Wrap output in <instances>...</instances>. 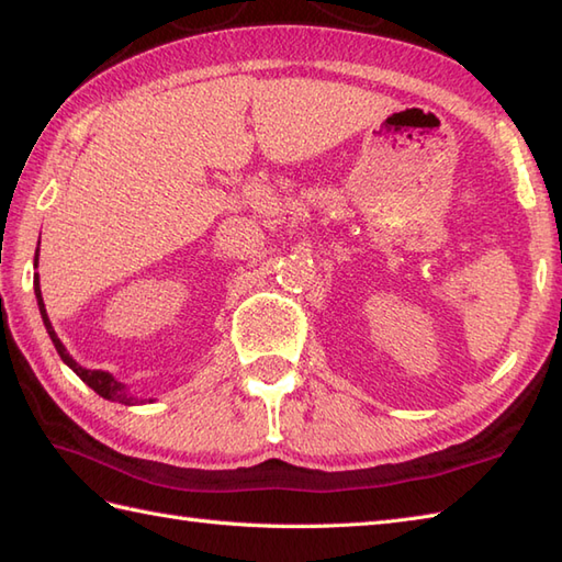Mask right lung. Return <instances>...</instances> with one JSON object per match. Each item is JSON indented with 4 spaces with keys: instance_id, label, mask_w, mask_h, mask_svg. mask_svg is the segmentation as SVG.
Returning <instances> with one entry per match:
<instances>
[{
    "instance_id": "1",
    "label": "right lung",
    "mask_w": 562,
    "mask_h": 562,
    "mask_svg": "<svg viewBox=\"0 0 562 562\" xmlns=\"http://www.w3.org/2000/svg\"><path fill=\"white\" fill-rule=\"evenodd\" d=\"M35 260H38V256H35ZM33 284H35V300H38L41 316H43V324H45V328H47V336H50V340H53V345H55L57 355L63 357V362L71 369V372H75V374L83 381V384H89L93 391H97L99 396L109 398V401L125 403V405H133V403H137V401H135L133 396H130V393L125 391V384H121V381H115L109 372H101V369H83V367H79L75 360H71V357H69V355H67V350H65V345L59 342V338L55 336V330H53V326H50V318H47V314H45V304H43V296H41L38 274H35Z\"/></svg>"
}]
</instances>
